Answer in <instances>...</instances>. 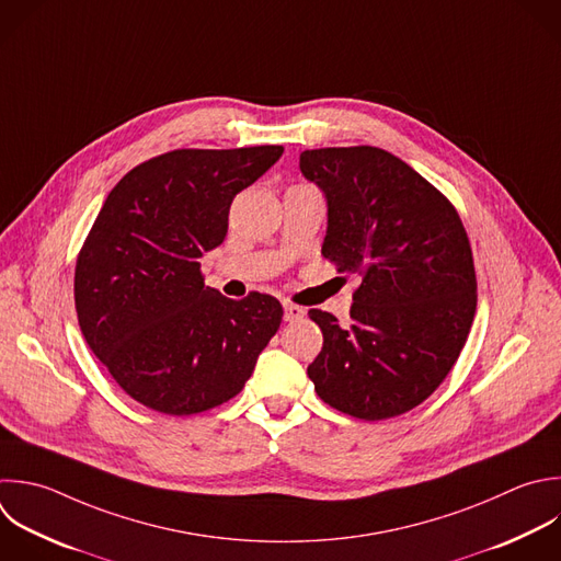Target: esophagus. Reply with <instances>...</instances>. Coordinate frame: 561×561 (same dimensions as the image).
<instances>
[{"label":"esophagus","mask_w":561,"mask_h":561,"mask_svg":"<svg viewBox=\"0 0 561 561\" xmlns=\"http://www.w3.org/2000/svg\"><path fill=\"white\" fill-rule=\"evenodd\" d=\"M305 313H307L305 307L294 305V302H285V316H283L285 322H296V320H300Z\"/></svg>","instance_id":"esophagus-1"}]
</instances>
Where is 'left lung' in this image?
<instances>
[{"label":"left lung","mask_w":561,"mask_h":561,"mask_svg":"<svg viewBox=\"0 0 561 561\" xmlns=\"http://www.w3.org/2000/svg\"><path fill=\"white\" fill-rule=\"evenodd\" d=\"M329 204L324 259L362 278L351 324L311 309L322 351L307 375L318 397L362 421L423 403L456 364L476 313V270L454 204L377 147L300 153Z\"/></svg>","instance_id":"left-lung-1"}]
</instances>
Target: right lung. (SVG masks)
Returning <instances> with one entry per match:
<instances>
[{
	"label": "right lung",
	"mask_w": 561,
	"mask_h": 561,
	"mask_svg": "<svg viewBox=\"0 0 561 561\" xmlns=\"http://www.w3.org/2000/svg\"><path fill=\"white\" fill-rule=\"evenodd\" d=\"M283 147L175 149L107 195L77 259L75 305L92 353L138 403L188 416L237 397L283 305L206 287L199 259L228 232L232 199Z\"/></svg>",
	"instance_id": "1"
}]
</instances>
